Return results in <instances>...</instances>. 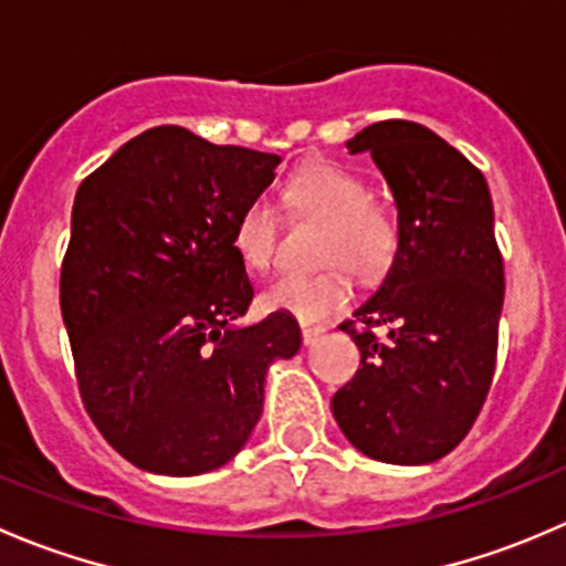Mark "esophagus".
<instances>
[{"label": "esophagus", "mask_w": 566, "mask_h": 566, "mask_svg": "<svg viewBox=\"0 0 566 566\" xmlns=\"http://www.w3.org/2000/svg\"><path fill=\"white\" fill-rule=\"evenodd\" d=\"M323 325H310V323H301V342H304L306 347L315 345V342L323 336Z\"/></svg>", "instance_id": "34e87169"}]
</instances>
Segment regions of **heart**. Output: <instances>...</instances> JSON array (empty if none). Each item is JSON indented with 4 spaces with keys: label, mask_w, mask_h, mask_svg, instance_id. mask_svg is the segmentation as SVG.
<instances>
[{
    "label": "heart",
    "mask_w": 566,
    "mask_h": 566,
    "mask_svg": "<svg viewBox=\"0 0 566 566\" xmlns=\"http://www.w3.org/2000/svg\"><path fill=\"white\" fill-rule=\"evenodd\" d=\"M284 199L295 213L323 221L319 262H334L315 273H287L268 284L262 304L273 312L312 323L347 304L350 273L364 282L380 279L397 254V224L386 210L369 202V186L336 164H310L284 186ZM232 247L251 271H268L276 260L279 213L268 199H251L232 227Z\"/></svg>",
    "instance_id": "b5f03b06"
}]
</instances>
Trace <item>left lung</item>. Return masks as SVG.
Segmentation results:
<instances>
[{
  "instance_id": "8db88e82",
  "label": "left lung",
  "mask_w": 566,
  "mask_h": 566,
  "mask_svg": "<svg viewBox=\"0 0 566 566\" xmlns=\"http://www.w3.org/2000/svg\"><path fill=\"white\" fill-rule=\"evenodd\" d=\"M347 150L369 153L384 172L399 243L378 293L339 325L361 369L331 410L367 458L427 465L468 436L493 384L504 306L493 199L484 175L419 123H375ZM375 324L385 325L384 337L374 336Z\"/></svg>"
}]
</instances>
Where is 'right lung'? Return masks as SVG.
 I'll list each match as a JSON object with an SVG mask.
<instances>
[{"instance_id":"right-lung-1","label":"right lung","mask_w":566,"mask_h":566,"mask_svg":"<svg viewBox=\"0 0 566 566\" xmlns=\"http://www.w3.org/2000/svg\"><path fill=\"white\" fill-rule=\"evenodd\" d=\"M279 161L158 125L78 186L62 319L90 419L142 471L230 462L260 421L268 367L298 353L287 312L235 325L254 287L232 227Z\"/></svg>"}]
</instances>
